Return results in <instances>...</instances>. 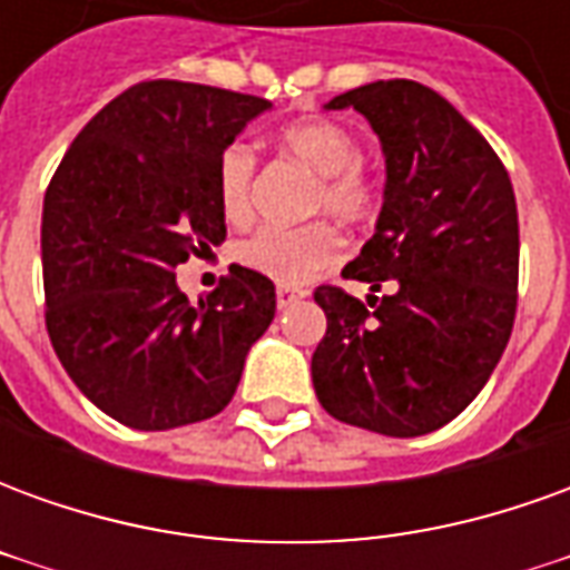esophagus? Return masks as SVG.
Instances as JSON below:
<instances>
[{"label": "esophagus", "mask_w": 570, "mask_h": 570, "mask_svg": "<svg viewBox=\"0 0 570 570\" xmlns=\"http://www.w3.org/2000/svg\"><path fill=\"white\" fill-rule=\"evenodd\" d=\"M308 296L305 289H293V286H277V305L281 308H289V305H296L302 298Z\"/></svg>", "instance_id": "34e87169"}]
</instances>
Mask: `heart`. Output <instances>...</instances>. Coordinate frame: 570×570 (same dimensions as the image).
<instances>
[{
	"instance_id": "1",
	"label": "heart",
	"mask_w": 570,
	"mask_h": 570,
	"mask_svg": "<svg viewBox=\"0 0 570 570\" xmlns=\"http://www.w3.org/2000/svg\"><path fill=\"white\" fill-rule=\"evenodd\" d=\"M281 146L317 174L314 210H326L342 223H363L379 207V186L363 170V146L342 125L308 118L281 130ZM256 151L247 142H228L216 158V195L232 223H244L253 213ZM342 235L330 223L298 228L262 225L237 247V259L281 286H305L330 272L342 259Z\"/></svg>"
}]
</instances>
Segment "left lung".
Instances as JSON below:
<instances>
[{"label":"left lung","instance_id":"8db88e82","mask_svg":"<svg viewBox=\"0 0 570 570\" xmlns=\"http://www.w3.org/2000/svg\"><path fill=\"white\" fill-rule=\"evenodd\" d=\"M347 106L379 134L387 179L375 235L342 274L391 293L360 302L317 286L326 335L311 379L333 419L421 436L473 403L513 333V183L489 140L419 81H372L326 109Z\"/></svg>","mask_w":570,"mask_h":570}]
</instances>
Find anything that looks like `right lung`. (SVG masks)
<instances>
[{
    "label": "right lung",
    "mask_w": 570,
    "mask_h": 570,
    "mask_svg": "<svg viewBox=\"0 0 570 570\" xmlns=\"http://www.w3.org/2000/svg\"><path fill=\"white\" fill-rule=\"evenodd\" d=\"M265 109L253 94L140 81L81 128L51 176L45 326L76 387L128 428L219 415L274 321L265 274L232 265L198 305L174 274L225 240L216 158Z\"/></svg>",
    "instance_id": "right-lung-1"
}]
</instances>
